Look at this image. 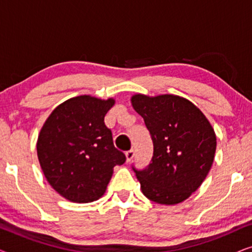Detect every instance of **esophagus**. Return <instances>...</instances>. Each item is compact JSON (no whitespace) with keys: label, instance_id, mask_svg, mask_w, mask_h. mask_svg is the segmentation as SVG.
Listing matches in <instances>:
<instances>
[{"label":"esophagus","instance_id":"34e87169","mask_svg":"<svg viewBox=\"0 0 252 252\" xmlns=\"http://www.w3.org/2000/svg\"><path fill=\"white\" fill-rule=\"evenodd\" d=\"M125 156H126V161L127 163H129L130 160L133 159V157H134V150H128V151H126L125 153Z\"/></svg>","mask_w":252,"mask_h":252}]
</instances>
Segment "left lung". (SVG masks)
<instances>
[{
  "mask_svg": "<svg viewBox=\"0 0 252 252\" xmlns=\"http://www.w3.org/2000/svg\"><path fill=\"white\" fill-rule=\"evenodd\" d=\"M130 103L143 118L154 144L148 167L142 171L133 167L143 195L164 205L186 201L212 166L215 129L204 113L181 96L135 94Z\"/></svg>",
  "mask_w": 252,
  "mask_h": 252,
  "instance_id": "left-lung-1",
  "label": "left lung"
}]
</instances>
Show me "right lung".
Segmentation results:
<instances>
[{
    "label": "right lung",
    "instance_id": "obj_1",
    "mask_svg": "<svg viewBox=\"0 0 252 252\" xmlns=\"http://www.w3.org/2000/svg\"><path fill=\"white\" fill-rule=\"evenodd\" d=\"M115 98L75 96L55 108L36 142L40 166L49 185L73 203L96 201L104 194L113 167L126 157L113 146L104 124Z\"/></svg>",
    "mask_w": 252,
    "mask_h": 252
}]
</instances>
